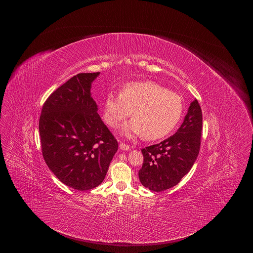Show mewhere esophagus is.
<instances>
[{
    "label": "esophagus",
    "instance_id": "obj_1",
    "mask_svg": "<svg viewBox=\"0 0 253 253\" xmlns=\"http://www.w3.org/2000/svg\"><path fill=\"white\" fill-rule=\"evenodd\" d=\"M119 147H120V149L121 150H130V146L128 145V144H125V143H123V142H121L120 144H119Z\"/></svg>",
    "mask_w": 253,
    "mask_h": 253
}]
</instances>
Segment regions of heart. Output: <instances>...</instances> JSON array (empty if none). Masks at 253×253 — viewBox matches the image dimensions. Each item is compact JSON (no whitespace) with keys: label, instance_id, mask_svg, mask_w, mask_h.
Here are the masks:
<instances>
[{"label":"heart","instance_id":"1","mask_svg":"<svg viewBox=\"0 0 253 253\" xmlns=\"http://www.w3.org/2000/svg\"><path fill=\"white\" fill-rule=\"evenodd\" d=\"M182 112L183 102L178 94L153 81L131 82L123 86L120 94L107 96L104 119L116 127L132 113L133 120L124 126V134L129 137L143 134L144 139L157 140L176 127Z\"/></svg>","mask_w":253,"mask_h":253}]
</instances>
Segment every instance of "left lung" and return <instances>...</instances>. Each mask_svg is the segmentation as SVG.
<instances>
[{
    "instance_id": "obj_1",
    "label": "left lung",
    "mask_w": 253,
    "mask_h": 253,
    "mask_svg": "<svg viewBox=\"0 0 253 253\" xmlns=\"http://www.w3.org/2000/svg\"><path fill=\"white\" fill-rule=\"evenodd\" d=\"M202 111L194 99L177 132L155 145L143 148L139 179L143 186L161 192L177 185L192 168L200 150Z\"/></svg>"
}]
</instances>
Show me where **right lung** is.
<instances>
[{"label":"right lung","mask_w":253,"mask_h":253,"mask_svg":"<svg viewBox=\"0 0 253 253\" xmlns=\"http://www.w3.org/2000/svg\"><path fill=\"white\" fill-rule=\"evenodd\" d=\"M99 74H77L56 89L45 101L39 120L46 164L61 182L79 191L103 182L118 150L91 97V83Z\"/></svg>","instance_id":"right-lung-1"}]
</instances>
